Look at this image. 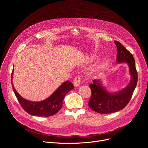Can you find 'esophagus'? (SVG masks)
Wrapping results in <instances>:
<instances>
[{
    "label": "esophagus",
    "mask_w": 148,
    "mask_h": 148,
    "mask_svg": "<svg viewBox=\"0 0 148 148\" xmlns=\"http://www.w3.org/2000/svg\"><path fill=\"white\" fill-rule=\"evenodd\" d=\"M81 77L79 76H77L76 77H75V78L74 79L73 84H74L75 87H77L81 85Z\"/></svg>",
    "instance_id": "esophagus-1"
}]
</instances>
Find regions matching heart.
<instances>
[{"label":"heart","mask_w":148,"mask_h":148,"mask_svg":"<svg viewBox=\"0 0 148 148\" xmlns=\"http://www.w3.org/2000/svg\"><path fill=\"white\" fill-rule=\"evenodd\" d=\"M97 55L95 54H92V55L90 56V60H91V61H94L95 60L97 59ZM97 70H98V69H94V70H92V72H93V73H96V72L97 71Z\"/></svg>","instance_id":"heart-1"}]
</instances>
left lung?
Wrapping results in <instances>:
<instances>
[{
	"label": "left lung",
	"mask_w": 148,
	"mask_h": 148,
	"mask_svg": "<svg viewBox=\"0 0 148 148\" xmlns=\"http://www.w3.org/2000/svg\"><path fill=\"white\" fill-rule=\"evenodd\" d=\"M114 42L118 50L116 62L128 64L131 81L124 88L111 92L103 86L101 79L93 80L92 84L90 85L91 97L88 104L93 111L102 114L116 112L124 108L130 101L138 82L135 61L132 54L119 41Z\"/></svg>",
	"instance_id": "1"
}]
</instances>
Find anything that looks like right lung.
Wrapping results in <instances>:
<instances>
[{
	"label": "right lung",
	"instance_id": "add662e5",
	"mask_svg": "<svg viewBox=\"0 0 148 148\" xmlns=\"http://www.w3.org/2000/svg\"><path fill=\"white\" fill-rule=\"evenodd\" d=\"M13 70V69L11 80L14 94L23 110L33 116H50L57 114L62 108V101L66 95L74 88L73 84L69 81H66L46 99L38 102L30 101L20 96L15 90L12 82Z\"/></svg>",
	"mask_w": 148,
	"mask_h": 148
}]
</instances>
